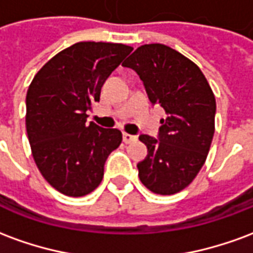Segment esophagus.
Wrapping results in <instances>:
<instances>
[{"mask_svg":"<svg viewBox=\"0 0 253 253\" xmlns=\"http://www.w3.org/2000/svg\"><path fill=\"white\" fill-rule=\"evenodd\" d=\"M134 141H137V135H132V134H127L123 132V142L125 143H131Z\"/></svg>","mask_w":253,"mask_h":253,"instance_id":"obj_1","label":"esophagus"}]
</instances>
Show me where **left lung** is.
<instances>
[{"label":"left lung","mask_w":253,"mask_h":253,"mask_svg":"<svg viewBox=\"0 0 253 253\" xmlns=\"http://www.w3.org/2000/svg\"><path fill=\"white\" fill-rule=\"evenodd\" d=\"M123 66L137 73L150 103L168 115L160 121L159 137L139 135L148 156L137 164L138 176L154 194H176L206 161L214 135V93L201 69L165 44L138 47Z\"/></svg>","instance_id":"8db88e82"}]
</instances>
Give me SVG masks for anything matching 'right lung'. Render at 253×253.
Returning a JSON list of instances; mask_svg holds the SVG:
<instances>
[{"label": "right lung", "mask_w": 253, "mask_h": 253, "mask_svg": "<svg viewBox=\"0 0 253 253\" xmlns=\"http://www.w3.org/2000/svg\"><path fill=\"white\" fill-rule=\"evenodd\" d=\"M132 48L119 43L80 42L58 52L38 72L27 92V134L43 177L67 196L99 186L118 128L86 123L105 80Z\"/></svg>", "instance_id": "1"}]
</instances>
